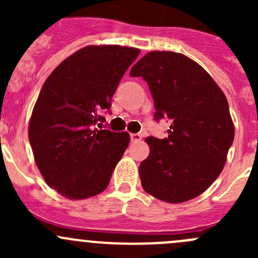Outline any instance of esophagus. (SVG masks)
<instances>
[{"mask_svg": "<svg viewBox=\"0 0 258 258\" xmlns=\"http://www.w3.org/2000/svg\"><path fill=\"white\" fill-rule=\"evenodd\" d=\"M142 139V136L140 134H131V141L132 142H139Z\"/></svg>", "mask_w": 258, "mask_h": 258, "instance_id": "esophagus-1", "label": "esophagus"}]
</instances>
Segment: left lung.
<instances>
[{"mask_svg": "<svg viewBox=\"0 0 258 258\" xmlns=\"http://www.w3.org/2000/svg\"><path fill=\"white\" fill-rule=\"evenodd\" d=\"M130 75L147 82L156 121H171L166 139H146L142 187L168 204L200 196L222 172L235 137L225 93L197 62L171 51L148 52Z\"/></svg>", "mask_w": 258, "mask_h": 258, "instance_id": "1", "label": "left lung"}]
</instances>
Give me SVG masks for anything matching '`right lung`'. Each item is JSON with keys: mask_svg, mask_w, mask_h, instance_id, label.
I'll list each match as a JSON object with an SVG mask.
<instances>
[{"mask_svg": "<svg viewBox=\"0 0 258 258\" xmlns=\"http://www.w3.org/2000/svg\"><path fill=\"white\" fill-rule=\"evenodd\" d=\"M139 48L87 46L62 61L43 83L28 124L35 162L49 187L70 200L105 191L130 144L127 132L98 130Z\"/></svg>", "mask_w": 258, "mask_h": 258, "instance_id": "right-lung-1", "label": "right lung"}]
</instances>
